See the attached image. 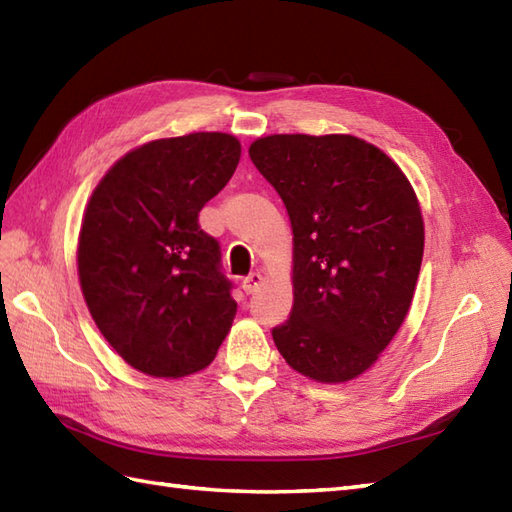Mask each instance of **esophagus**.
Listing matches in <instances>:
<instances>
[{"mask_svg":"<svg viewBox=\"0 0 512 512\" xmlns=\"http://www.w3.org/2000/svg\"><path fill=\"white\" fill-rule=\"evenodd\" d=\"M262 284H264V277L259 275V273H250L244 281H242V288H244V292L246 295H255V292L262 288Z\"/></svg>","mask_w":512,"mask_h":512,"instance_id":"esophagus-1","label":"esophagus"}]
</instances>
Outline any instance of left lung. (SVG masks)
<instances>
[{"label": "left lung", "mask_w": 512, "mask_h": 512, "mask_svg": "<svg viewBox=\"0 0 512 512\" xmlns=\"http://www.w3.org/2000/svg\"><path fill=\"white\" fill-rule=\"evenodd\" d=\"M248 156L292 224V312L273 339L295 372L345 383L372 367L405 321L424 224L405 173L350 134H273Z\"/></svg>", "instance_id": "1"}]
</instances>
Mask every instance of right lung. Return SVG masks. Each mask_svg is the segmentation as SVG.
<instances>
[{
	"label": "right lung",
	"mask_w": 512,
	"mask_h": 512,
	"mask_svg": "<svg viewBox=\"0 0 512 512\" xmlns=\"http://www.w3.org/2000/svg\"><path fill=\"white\" fill-rule=\"evenodd\" d=\"M231 134L195 132L129 151L96 184L76 266L94 323L138 372L180 378L209 365L235 319L220 244L198 215L237 169Z\"/></svg>",
	"instance_id": "add662e5"
}]
</instances>
